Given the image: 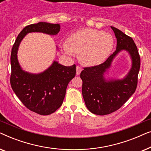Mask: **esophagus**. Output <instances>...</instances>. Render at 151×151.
Wrapping results in <instances>:
<instances>
[{"label": "esophagus", "instance_id": "1", "mask_svg": "<svg viewBox=\"0 0 151 151\" xmlns=\"http://www.w3.org/2000/svg\"><path fill=\"white\" fill-rule=\"evenodd\" d=\"M82 71V68L80 67H76V76H79L80 74V72Z\"/></svg>", "mask_w": 151, "mask_h": 151}]
</instances>
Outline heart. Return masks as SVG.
<instances>
[{"label":"heart","instance_id":"b5f03b06","mask_svg":"<svg viewBox=\"0 0 151 151\" xmlns=\"http://www.w3.org/2000/svg\"><path fill=\"white\" fill-rule=\"evenodd\" d=\"M114 46V39L109 33L94 29H84L69 37L67 42L60 45L66 55L73 57L80 53V60L84 65H98L106 60Z\"/></svg>","mask_w":151,"mask_h":151}]
</instances>
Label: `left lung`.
Instances as JSON below:
<instances>
[{
	"label": "left lung",
	"mask_w": 151,
	"mask_h": 151,
	"mask_svg": "<svg viewBox=\"0 0 151 151\" xmlns=\"http://www.w3.org/2000/svg\"><path fill=\"white\" fill-rule=\"evenodd\" d=\"M117 38L115 52L104 63L85 67L80 73L82 80V96L88 111L98 115H108L119 109L135 93L140 68V57L133 39L118 29L111 26ZM126 50L131 57L132 65L128 73L122 79L104 76L119 52Z\"/></svg>",
	"instance_id": "1"
}]
</instances>
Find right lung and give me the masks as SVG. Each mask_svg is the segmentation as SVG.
<instances>
[{"label": "right lung", "instance_id": "1", "mask_svg": "<svg viewBox=\"0 0 151 151\" xmlns=\"http://www.w3.org/2000/svg\"><path fill=\"white\" fill-rule=\"evenodd\" d=\"M60 30L59 24L40 22L29 24L18 34L11 53L10 83L12 89L27 108L42 115H50L61 106L68 84L76 76V67L75 65L66 67L53 61L43 72L29 73L24 71L18 63V47L29 33L56 35Z\"/></svg>", "mask_w": 151, "mask_h": 151}]
</instances>
